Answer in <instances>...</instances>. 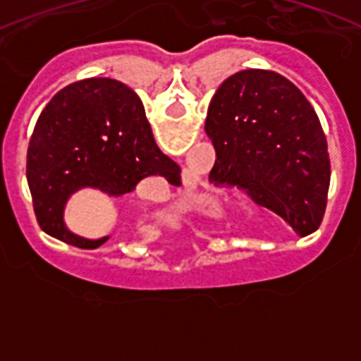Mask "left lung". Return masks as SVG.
<instances>
[{
	"label": "left lung",
	"mask_w": 361,
	"mask_h": 361,
	"mask_svg": "<svg viewBox=\"0 0 361 361\" xmlns=\"http://www.w3.org/2000/svg\"><path fill=\"white\" fill-rule=\"evenodd\" d=\"M204 128L216 152L215 180L247 188L300 237L320 228L331 183L327 141L289 79L260 68L233 73L213 95Z\"/></svg>",
	"instance_id": "left-lung-1"
}]
</instances>
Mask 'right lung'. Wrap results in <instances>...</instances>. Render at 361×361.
Masks as SVG:
<instances>
[{
	"mask_svg": "<svg viewBox=\"0 0 361 361\" xmlns=\"http://www.w3.org/2000/svg\"><path fill=\"white\" fill-rule=\"evenodd\" d=\"M180 171L159 149L141 99L108 78L72 82L41 111L27 153V180L37 224L50 237L95 250L110 237L82 238L63 220L66 200L81 188L126 195L142 178Z\"/></svg>",
	"mask_w": 361,
	"mask_h": 361,
	"instance_id": "1",
	"label": "right lung"
}]
</instances>
